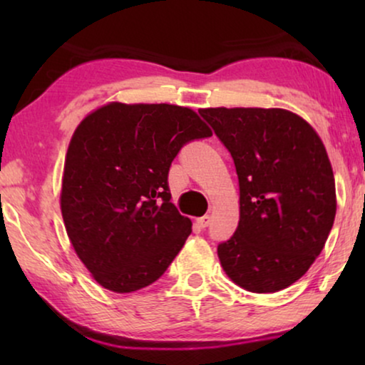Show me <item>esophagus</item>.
Segmentation results:
<instances>
[{
  "mask_svg": "<svg viewBox=\"0 0 365 365\" xmlns=\"http://www.w3.org/2000/svg\"><path fill=\"white\" fill-rule=\"evenodd\" d=\"M209 219H211L209 216H202V217L196 219V224H197V226L201 227V229H204V227L209 226Z\"/></svg>",
  "mask_w": 365,
  "mask_h": 365,
  "instance_id": "obj_1",
  "label": "esophagus"
}]
</instances>
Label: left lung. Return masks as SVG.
Here are the masks:
<instances>
[{
    "label": "left lung",
    "instance_id": "left-lung-1",
    "mask_svg": "<svg viewBox=\"0 0 365 365\" xmlns=\"http://www.w3.org/2000/svg\"><path fill=\"white\" fill-rule=\"evenodd\" d=\"M199 114L231 153L239 224L217 256L227 277L257 294L299 281L336 217V181L311 124L282 108H206Z\"/></svg>",
    "mask_w": 365,
    "mask_h": 365
}]
</instances>
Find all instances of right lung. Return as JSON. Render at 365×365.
<instances>
[{"mask_svg":"<svg viewBox=\"0 0 365 365\" xmlns=\"http://www.w3.org/2000/svg\"><path fill=\"white\" fill-rule=\"evenodd\" d=\"M211 129L191 108L108 103L69 141L61 184L68 237L94 281L126 294L158 281L191 234L168 173L184 144Z\"/></svg>","mask_w":365,"mask_h":365,"instance_id":"right-lung-1","label":"right lung"}]
</instances>
